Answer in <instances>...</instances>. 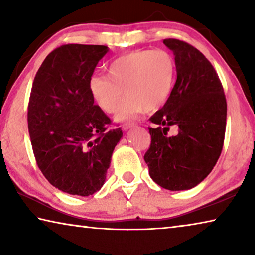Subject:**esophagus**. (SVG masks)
I'll return each instance as SVG.
<instances>
[{
  "label": "esophagus",
  "instance_id": "34e87169",
  "mask_svg": "<svg viewBox=\"0 0 255 255\" xmlns=\"http://www.w3.org/2000/svg\"><path fill=\"white\" fill-rule=\"evenodd\" d=\"M136 124L135 123H128V124H124L123 125V129L124 130H127V129L131 128V127H135Z\"/></svg>",
  "mask_w": 255,
  "mask_h": 255
}]
</instances>
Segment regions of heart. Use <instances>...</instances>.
Returning <instances> with one entry per match:
<instances>
[{
	"label": "heart",
	"instance_id": "heart-1",
	"mask_svg": "<svg viewBox=\"0 0 255 255\" xmlns=\"http://www.w3.org/2000/svg\"><path fill=\"white\" fill-rule=\"evenodd\" d=\"M109 76L94 74L90 92L101 109L114 114L124 90L127 98L116 115L118 120L136 118L152 111L170 97L176 74L174 57L164 49L133 50L116 58L108 66Z\"/></svg>",
	"mask_w": 255,
	"mask_h": 255
}]
</instances>
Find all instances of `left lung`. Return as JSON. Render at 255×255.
Returning a JSON list of instances; mask_svg holds the SVG:
<instances>
[{"label": "left lung", "mask_w": 255, "mask_h": 255, "mask_svg": "<svg viewBox=\"0 0 255 255\" xmlns=\"http://www.w3.org/2000/svg\"><path fill=\"white\" fill-rule=\"evenodd\" d=\"M173 51L176 82L165 105L149 118L152 141L144 159L150 178L162 188L179 191L199 184L221 156L227 103L214 66L188 42L163 40ZM171 127L175 135L167 132Z\"/></svg>", "instance_id": "left-lung-1"}]
</instances>
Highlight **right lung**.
<instances>
[{
	"label": "right lung",
	"instance_id": "1",
	"mask_svg": "<svg viewBox=\"0 0 255 255\" xmlns=\"http://www.w3.org/2000/svg\"><path fill=\"white\" fill-rule=\"evenodd\" d=\"M107 51L100 45L57 47L32 83L28 129L34 158L49 183L70 195L86 197L101 189L123 136L90 92V79Z\"/></svg>",
	"mask_w": 255,
	"mask_h": 255
}]
</instances>
